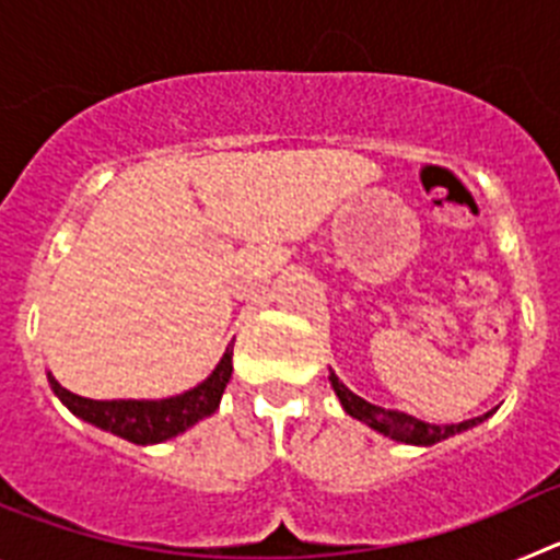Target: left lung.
<instances>
[{"label": "left lung", "instance_id": "left-lung-1", "mask_svg": "<svg viewBox=\"0 0 560 560\" xmlns=\"http://www.w3.org/2000/svg\"><path fill=\"white\" fill-rule=\"evenodd\" d=\"M330 387H334V393L339 395L341 407H345V412H348L350 418L361 420V423H368L370 429H375V432L384 434V438L398 440V443H409V446H434V443H440V440H446V438H452V434L477 427V423H482V420L491 415L488 412V415H482V418H471V420H463V423L438 427V423H427V420H418L407 412H395V409L375 407V404H370V400H364V398H359L355 393H350V389L341 384L339 375L336 373H330Z\"/></svg>", "mask_w": 560, "mask_h": 560}]
</instances>
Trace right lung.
Wrapping results in <instances>:
<instances>
[{
  "mask_svg": "<svg viewBox=\"0 0 560 560\" xmlns=\"http://www.w3.org/2000/svg\"><path fill=\"white\" fill-rule=\"evenodd\" d=\"M230 375L232 348H226L219 368L212 370L199 387L162 400H92L69 393L52 375H47V378L52 393L61 398V404L72 415H78V418L92 423V427L103 429V432H112L117 438L128 440V443L151 446V443L176 438L185 429L196 427L199 420L210 418L219 409L221 395H224L226 384H230Z\"/></svg>",
  "mask_w": 560,
  "mask_h": 560,
  "instance_id": "right-lung-1",
  "label": "right lung"
}]
</instances>
